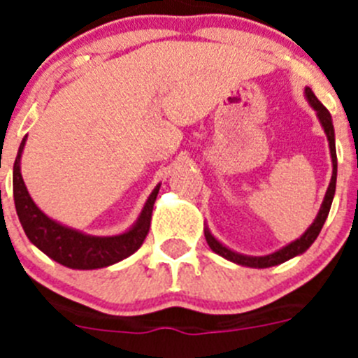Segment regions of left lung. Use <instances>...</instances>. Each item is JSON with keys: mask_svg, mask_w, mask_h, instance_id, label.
I'll list each match as a JSON object with an SVG mask.
<instances>
[{"mask_svg": "<svg viewBox=\"0 0 358 358\" xmlns=\"http://www.w3.org/2000/svg\"><path fill=\"white\" fill-rule=\"evenodd\" d=\"M305 94H306V100L310 102V106L314 107V110L317 113L319 122H321L322 129H324V132H327L328 143H330L331 164H334L331 181H330V186H328V189H327V195H324V201H322V204H321V210H319L315 220L312 222V226H310L308 229L305 231V235H303L301 238L294 240L292 243L285 245L283 249H280V251L273 252V255H267V256H243V255H238V252L231 251V249H227L226 245H222V243L218 242V240L215 238L213 235H211L210 231L204 229V236H206V242H208V245L211 248V251L217 252V255H220L222 258H226V260L233 262V264L245 265V267H255V268H267V267H274V265L283 264V262L290 260V258H294V256L301 255V252H305L306 249H308L310 245L314 243V240L317 238V235L321 233V229H322V224H324L328 213H330L331 201H334V195H335V182H337V152H335L334 123H331V116H330V113H328V109L322 106L321 102H319L317 98H315V94L312 93V90H310V87H306Z\"/></svg>", "mask_w": 358, "mask_h": 358, "instance_id": "obj_1", "label": "left lung"}]
</instances>
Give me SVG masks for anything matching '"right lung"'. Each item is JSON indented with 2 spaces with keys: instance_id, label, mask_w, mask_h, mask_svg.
Here are the masks:
<instances>
[{
  "instance_id": "add662e5",
  "label": "right lung",
  "mask_w": 358,
  "mask_h": 358,
  "mask_svg": "<svg viewBox=\"0 0 358 358\" xmlns=\"http://www.w3.org/2000/svg\"><path fill=\"white\" fill-rule=\"evenodd\" d=\"M24 141H27V136L19 145L17 157L14 161V202L19 222L23 226L28 240L36 248H39L44 255H48L52 260L59 262L69 268L107 267V265H113L116 262H122L123 258H127L141 248V243L148 235L152 208L156 202L159 185L154 188L148 201L145 202L138 222L127 233L116 236L84 235L80 231L62 226V224L46 217L36 206V202L31 201L23 177H21V170H19Z\"/></svg>"
}]
</instances>
